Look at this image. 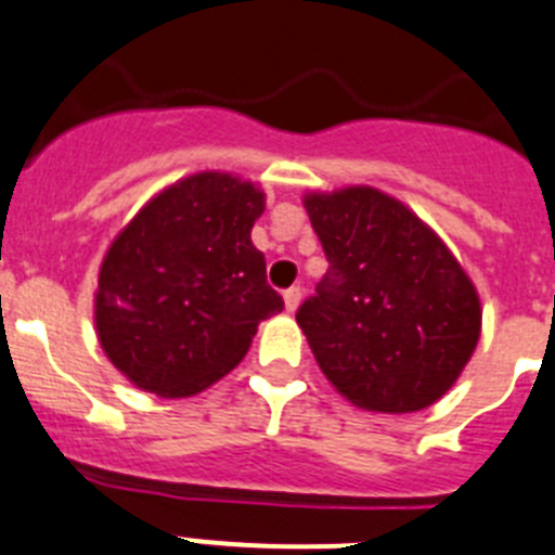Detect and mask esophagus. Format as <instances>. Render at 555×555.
<instances>
[{
  "label": "esophagus",
  "instance_id": "obj_1",
  "mask_svg": "<svg viewBox=\"0 0 555 555\" xmlns=\"http://www.w3.org/2000/svg\"><path fill=\"white\" fill-rule=\"evenodd\" d=\"M298 305H301V291H298V287H291V291H284V310L296 312Z\"/></svg>",
  "mask_w": 555,
  "mask_h": 555
}]
</instances>
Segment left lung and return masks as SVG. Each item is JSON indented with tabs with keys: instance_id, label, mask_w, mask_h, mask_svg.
<instances>
[{
	"instance_id": "left-lung-1",
	"label": "left lung",
	"mask_w": 555,
	"mask_h": 555,
	"mask_svg": "<svg viewBox=\"0 0 555 555\" xmlns=\"http://www.w3.org/2000/svg\"><path fill=\"white\" fill-rule=\"evenodd\" d=\"M330 271L296 321L354 408L416 413L450 391L480 340V296L444 240L374 186L307 192Z\"/></svg>"
}]
</instances>
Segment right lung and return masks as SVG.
I'll return each mask as SVG.
<instances>
[{"instance_id":"right-lung-1","label":"right lung","mask_w":555,"mask_h":555,"mask_svg":"<svg viewBox=\"0 0 555 555\" xmlns=\"http://www.w3.org/2000/svg\"><path fill=\"white\" fill-rule=\"evenodd\" d=\"M264 211L254 181L220 170L164 186L105 250L94 332L139 391L184 399L225 377L284 301L264 282L250 229Z\"/></svg>"}]
</instances>
